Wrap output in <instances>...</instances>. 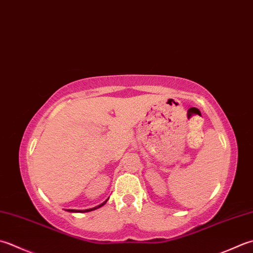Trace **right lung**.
Instances as JSON below:
<instances>
[{
	"mask_svg": "<svg viewBox=\"0 0 253 253\" xmlns=\"http://www.w3.org/2000/svg\"><path fill=\"white\" fill-rule=\"evenodd\" d=\"M108 199H110V197H108ZM108 199L105 201V202H103L102 204H100V205H97V206H95V207H93V209H88V210H67L69 212H87V211H94V210H96V209H98V207H101V206H103L104 204H106V202L108 201Z\"/></svg>",
	"mask_w": 253,
	"mask_h": 253,
	"instance_id": "add662e5",
	"label": "right lung"
}]
</instances>
